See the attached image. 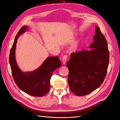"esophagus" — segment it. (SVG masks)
<instances>
[{"instance_id": "esophagus-1", "label": "esophagus", "mask_w": 120, "mask_h": 120, "mask_svg": "<svg viewBox=\"0 0 120 120\" xmlns=\"http://www.w3.org/2000/svg\"><path fill=\"white\" fill-rule=\"evenodd\" d=\"M67 59V56L66 55H64L62 57V62H63V64H65L66 63V61Z\"/></svg>"}]
</instances>
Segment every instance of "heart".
I'll return each mask as SVG.
<instances>
[{"label":"heart","mask_w":120,"mask_h":120,"mask_svg":"<svg viewBox=\"0 0 120 120\" xmlns=\"http://www.w3.org/2000/svg\"><path fill=\"white\" fill-rule=\"evenodd\" d=\"M78 47V42H75L74 43L71 47V50L72 51H76L77 50Z\"/></svg>","instance_id":"1"}]
</instances>
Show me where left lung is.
<instances>
[{
	"instance_id": "obj_1",
	"label": "left lung",
	"mask_w": 120,
	"mask_h": 120,
	"mask_svg": "<svg viewBox=\"0 0 120 120\" xmlns=\"http://www.w3.org/2000/svg\"><path fill=\"white\" fill-rule=\"evenodd\" d=\"M93 39L89 46L91 50L72 53L66 64L70 89L77 96L86 95L98 88L107 74L109 53L106 39L98 26Z\"/></svg>"
}]
</instances>
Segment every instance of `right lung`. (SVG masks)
Segmentation results:
<instances>
[{
    "instance_id": "add662e5",
    "label": "right lung",
    "mask_w": 120,
    "mask_h": 120,
    "mask_svg": "<svg viewBox=\"0 0 120 120\" xmlns=\"http://www.w3.org/2000/svg\"><path fill=\"white\" fill-rule=\"evenodd\" d=\"M27 26H23L15 36L9 56V62L12 74L17 86L22 91L30 95L42 97L50 89V79L53 72L61 66L58 56H50L45 60L36 70L23 72L16 64L15 58L16 44L18 37L27 29Z\"/></svg>"
}]
</instances>
